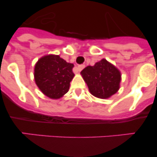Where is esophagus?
I'll return each mask as SVG.
<instances>
[{
	"label": "esophagus",
	"instance_id": "34e87169",
	"mask_svg": "<svg viewBox=\"0 0 157 157\" xmlns=\"http://www.w3.org/2000/svg\"><path fill=\"white\" fill-rule=\"evenodd\" d=\"M84 68H85V65H78V66L77 67L78 71H81Z\"/></svg>",
	"mask_w": 157,
	"mask_h": 157
}]
</instances>
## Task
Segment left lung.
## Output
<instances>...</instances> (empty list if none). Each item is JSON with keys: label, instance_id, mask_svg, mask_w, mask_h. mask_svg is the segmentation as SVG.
<instances>
[{"label": "left lung", "instance_id": "1", "mask_svg": "<svg viewBox=\"0 0 157 157\" xmlns=\"http://www.w3.org/2000/svg\"><path fill=\"white\" fill-rule=\"evenodd\" d=\"M89 92L99 98H108L117 92L121 81V73L117 68L105 59L87 66L81 71Z\"/></svg>", "mask_w": 157, "mask_h": 157}]
</instances>
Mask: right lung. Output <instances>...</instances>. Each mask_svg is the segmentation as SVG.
<instances>
[{
	"label": "right lung",
	"instance_id": "add662e5",
	"mask_svg": "<svg viewBox=\"0 0 157 157\" xmlns=\"http://www.w3.org/2000/svg\"><path fill=\"white\" fill-rule=\"evenodd\" d=\"M74 65L68 63L59 55H49L41 58L35 66V81L46 96L57 99L69 89L74 77Z\"/></svg>",
	"mask_w": 157,
	"mask_h": 157
}]
</instances>
